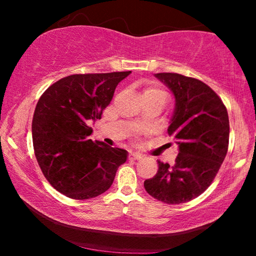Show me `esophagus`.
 Masks as SVG:
<instances>
[{"instance_id":"obj_1","label":"esophagus","mask_w":256,"mask_h":256,"mask_svg":"<svg viewBox=\"0 0 256 256\" xmlns=\"http://www.w3.org/2000/svg\"><path fill=\"white\" fill-rule=\"evenodd\" d=\"M144 156L138 152H130L128 154V159H134V160H140Z\"/></svg>"}]
</instances>
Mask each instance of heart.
<instances>
[{
    "label": "heart",
    "mask_w": 256,
    "mask_h": 256,
    "mask_svg": "<svg viewBox=\"0 0 256 256\" xmlns=\"http://www.w3.org/2000/svg\"><path fill=\"white\" fill-rule=\"evenodd\" d=\"M157 94L158 96L159 94L164 96V92L162 89L156 88V86H148V88H146V90H144V97L146 96H157Z\"/></svg>",
    "instance_id": "1"
}]
</instances>
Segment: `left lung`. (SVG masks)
Segmentation results:
<instances>
[{
	"label": "left lung",
	"mask_w": 256,
	"mask_h": 256,
	"mask_svg": "<svg viewBox=\"0 0 256 256\" xmlns=\"http://www.w3.org/2000/svg\"><path fill=\"white\" fill-rule=\"evenodd\" d=\"M175 97L167 132L176 138L175 164L159 160L158 172L144 180L151 196L167 204L198 198L209 188L227 154L229 118L226 106L204 82L178 73H157Z\"/></svg>",
	"instance_id": "1"
}]
</instances>
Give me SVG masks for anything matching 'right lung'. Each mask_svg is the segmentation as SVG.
Here are the masks:
<instances>
[{
	"instance_id": "add662e5",
	"label": "right lung",
	"mask_w": 256,
	"mask_h": 256,
	"mask_svg": "<svg viewBox=\"0 0 256 256\" xmlns=\"http://www.w3.org/2000/svg\"><path fill=\"white\" fill-rule=\"evenodd\" d=\"M131 71L63 78L47 88L32 118L34 156L50 184L68 198L88 200L110 188L128 151L89 136L116 86Z\"/></svg>"
}]
</instances>
